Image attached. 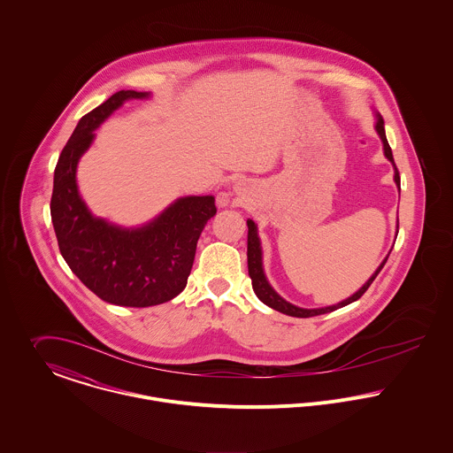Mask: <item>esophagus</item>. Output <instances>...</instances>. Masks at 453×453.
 Returning <instances> with one entry per match:
<instances>
[{
    "label": "esophagus",
    "instance_id": "esophagus-1",
    "mask_svg": "<svg viewBox=\"0 0 453 453\" xmlns=\"http://www.w3.org/2000/svg\"><path fill=\"white\" fill-rule=\"evenodd\" d=\"M247 189H249V188H247V182H245V180H238V182L234 184V193H236V195H245ZM219 202L222 203V196H220Z\"/></svg>",
    "mask_w": 453,
    "mask_h": 453
}]
</instances>
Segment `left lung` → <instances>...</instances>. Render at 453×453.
Returning a JSON list of instances; mask_svg holds the SVG:
<instances>
[{"mask_svg": "<svg viewBox=\"0 0 453 453\" xmlns=\"http://www.w3.org/2000/svg\"><path fill=\"white\" fill-rule=\"evenodd\" d=\"M375 132L379 134L380 141H382V146H384V156L393 163L395 166V182L400 189V173H398V168L395 165V157H393V151L389 148V142H388V137H386V130H384V119L377 114V121H375ZM247 226H249V249H247V257H249V274L251 278V287H253V292L255 296L264 302L265 305L273 307L274 311H280L283 314H288V316H294V318H311V316H318V314H325V312H332L335 309H341L351 302L357 301L366 290L368 287L372 285V281L377 278V274L380 273V269L384 267L388 257L380 262V265L375 269V273L368 278V281L357 290L354 292L351 297L344 299L339 303H334V305H326V307H316V309H305V307H299V305H294L288 301H285L273 287L271 283L267 281L265 278V273H264V264H262V247H260V238H258V233H257V224L249 219L247 220Z\"/></svg>", "mask_w": 453, "mask_h": 453, "instance_id": "obj_1", "label": "left lung"}]
</instances>
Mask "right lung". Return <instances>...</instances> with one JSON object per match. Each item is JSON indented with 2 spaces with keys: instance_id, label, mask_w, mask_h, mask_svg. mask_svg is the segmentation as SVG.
Here are the masks:
<instances>
[{
  "instance_id": "1",
  "label": "right lung",
  "mask_w": 453,
  "mask_h": 453,
  "mask_svg": "<svg viewBox=\"0 0 453 453\" xmlns=\"http://www.w3.org/2000/svg\"><path fill=\"white\" fill-rule=\"evenodd\" d=\"M150 97L119 90L85 114L53 173L51 222L64 260L102 301L125 307L157 305L186 288L203 227L217 213L213 196H184L148 224L123 227L96 217L83 202L76 170L96 130L125 102Z\"/></svg>"
}]
</instances>
